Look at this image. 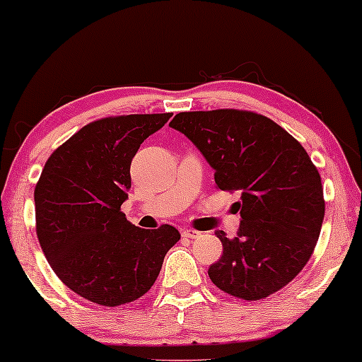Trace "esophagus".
<instances>
[{"label":"esophagus","instance_id":"obj_1","mask_svg":"<svg viewBox=\"0 0 362 362\" xmlns=\"http://www.w3.org/2000/svg\"><path fill=\"white\" fill-rule=\"evenodd\" d=\"M182 235H184L185 238H199V236H201L202 233H201V231H197V230H184V231H182Z\"/></svg>","mask_w":362,"mask_h":362}]
</instances>
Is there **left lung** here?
Returning <instances> with one entry per match:
<instances>
[{
  "label": "left lung",
  "mask_w": 362,
  "mask_h": 362,
  "mask_svg": "<svg viewBox=\"0 0 362 362\" xmlns=\"http://www.w3.org/2000/svg\"><path fill=\"white\" fill-rule=\"evenodd\" d=\"M170 126L209 161L218 189L242 194L238 233L230 240L216 231L223 255L207 271L211 281L247 301L289 284L310 260L325 214L322 178L300 141L238 109L180 112Z\"/></svg>",
  "instance_id": "1"
}]
</instances>
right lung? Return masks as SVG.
<instances>
[{
    "instance_id": "obj_1",
    "label": "right lung",
    "mask_w": 362,
    "mask_h": 362,
    "mask_svg": "<svg viewBox=\"0 0 362 362\" xmlns=\"http://www.w3.org/2000/svg\"><path fill=\"white\" fill-rule=\"evenodd\" d=\"M172 114L112 115L86 124L45 161L35 185V231L56 276L102 306L136 301L155 284L180 240L177 228L143 230L120 206L131 161Z\"/></svg>"
}]
</instances>
